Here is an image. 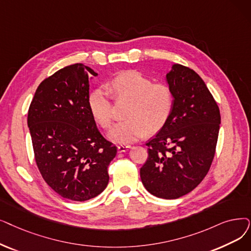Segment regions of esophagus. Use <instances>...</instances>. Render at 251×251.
<instances>
[{
  "mask_svg": "<svg viewBox=\"0 0 251 251\" xmlns=\"http://www.w3.org/2000/svg\"><path fill=\"white\" fill-rule=\"evenodd\" d=\"M128 149H130V146H128V145H120V146H118V151H120V152L126 151Z\"/></svg>",
  "mask_w": 251,
  "mask_h": 251,
  "instance_id": "esophagus-1",
  "label": "esophagus"
}]
</instances>
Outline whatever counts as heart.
Here are the masks:
<instances>
[{
  "instance_id": "obj_1",
  "label": "heart",
  "mask_w": 251,
  "mask_h": 251,
  "mask_svg": "<svg viewBox=\"0 0 251 251\" xmlns=\"http://www.w3.org/2000/svg\"><path fill=\"white\" fill-rule=\"evenodd\" d=\"M106 89L116 100H130L126 113L128 119L117 123L108 133V137L116 143H132L144 137L148 131H158L171 115L174 97L170 87L165 83H152L139 72L129 71L118 75L106 84ZM109 94L99 88L88 97L93 119L104 129L110 128L113 123V103Z\"/></svg>"
}]
</instances>
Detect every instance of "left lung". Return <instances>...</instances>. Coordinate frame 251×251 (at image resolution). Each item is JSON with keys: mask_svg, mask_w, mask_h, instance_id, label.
<instances>
[{"mask_svg": "<svg viewBox=\"0 0 251 251\" xmlns=\"http://www.w3.org/2000/svg\"><path fill=\"white\" fill-rule=\"evenodd\" d=\"M174 102L167 122L150 139L148 159L140 168L147 191L162 199H177L206 176L214 158L221 114L200 75L173 64L166 75Z\"/></svg>", "mask_w": 251, "mask_h": 251, "instance_id": "8db88e82", "label": "left lung"}]
</instances>
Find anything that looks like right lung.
<instances>
[{
  "label": "right lung",
  "instance_id": "obj_1",
  "mask_svg": "<svg viewBox=\"0 0 251 251\" xmlns=\"http://www.w3.org/2000/svg\"><path fill=\"white\" fill-rule=\"evenodd\" d=\"M83 63L68 65L42 81L27 114L36 164L62 198L86 201L107 186L117 147L99 131L89 111V80Z\"/></svg>",
  "mask_w": 251,
  "mask_h": 251
}]
</instances>
